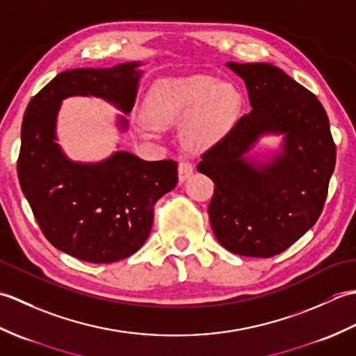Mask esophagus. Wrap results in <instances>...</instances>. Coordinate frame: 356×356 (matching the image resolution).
<instances>
[{
    "label": "esophagus",
    "instance_id": "esophagus-1",
    "mask_svg": "<svg viewBox=\"0 0 356 356\" xmlns=\"http://www.w3.org/2000/svg\"><path fill=\"white\" fill-rule=\"evenodd\" d=\"M193 171H194V166L191 162L180 161L179 162V180L180 182H185L186 179H190Z\"/></svg>",
    "mask_w": 356,
    "mask_h": 356
}]
</instances>
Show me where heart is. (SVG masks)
<instances>
[{"label":"heart","instance_id":"b5f03b06","mask_svg":"<svg viewBox=\"0 0 356 356\" xmlns=\"http://www.w3.org/2000/svg\"><path fill=\"white\" fill-rule=\"evenodd\" d=\"M240 108L241 96L231 84L195 74L159 82L148 95L145 118L154 127L186 122L188 139L207 145L229 131Z\"/></svg>","mask_w":356,"mask_h":356}]
</instances>
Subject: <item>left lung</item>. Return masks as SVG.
I'll use <instances>...</instances> for the list:
<instances>
[{
    "instance_id": "left-lung-1",
    "label": "left lung",
    "mask_w": 356,
    "mask_h": 356,
    "mask_svg": "<svg viewBox=\"0 0 356 356\" xmlns=\"http://www.w3.org/2000/svg\"><path fill=\"white\" fill-rule=\"evenodd\" d=\"M226 67L245 81L252 110L202 154L213 179L208 214L214 236L245 257L283 252L312 228L324 207L337 149L321 102L268 63ZM264 135H282L277 152L248 154Z\"/></svg>"
}]
</instances>
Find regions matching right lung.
Listing matches in <instances>:
<instances>
[{"mask_svg":"<svg viewBox=\"0 0 356 356\" xmlns=\"http://www.w3.org/2000/svg\"><path fill=\"white\" fill-rule=\"evenodd\" d=\"M142 63L59 73L29 102L21 127L18 179L38 225L59 251L90 263H113L145 243L153 207L177 184V162H148L115 151L101 162H74L56 142L61 104L101 97L125 115L139 90ZM120 131L128 130L124 115Z\"/></svg>","mask_w":356,"mask_h":356,"instance_id":"obj_1","label":"right lung"}]
</instances>
